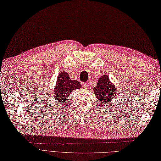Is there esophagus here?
<instances>
[{"label":"esophagus","mask_w":161,"mask_h":161,"mask_svg":"<svg viewBox=\"0 0 161 161\" xmlns=\"http://www.w3.org/2000/svg\"><path fill=\"white\" fill-rule=\"evenodd\" d=\"M82 86L84 88V89H87V88L89 87V84H88L87 83H83Z\"/></svg>","instance_id":"esophagus-1"}]
</instances>
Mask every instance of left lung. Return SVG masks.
I'll return each mask as SVG.
<instances>
[{"label":"left lung","instance_id":"left-lung-1","mask_svg":"<svg viewBox=\"0 0 161 161\" xmlns=\"http://www.w3.org/2000/svg\"><path fill=\"white\" fill-rule=\"evenodd\" d=\"M94 92L97 97V100L103 105L113 100L116 94V88L111 84L108 77L106 75L99 78L97 86L94 88Z\"/></svg>","mask_w":161,"mask_h":161}]
</instances>
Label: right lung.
I'll use <instances>...</instances> for the list:
<instances>
[{
	"mask_svg": "<svg viewBox=\"0 0 161 161\" xmlns=\"http://www.w3.org/2000/svg\"><path fill=\"white\" fill-rule=\"evenodd\" d=\"M80 83L77 80L70 79L69 74L66 72H61L58 75L56 86L54 87V97L56 100L65 102L66 98L74 90L81 87Z\"/></svg>",
	"mask_w": 161,
	"mask_h": 161,
	"instance_id": "right-lung-1",
	"label": "right lung"
}]
</instances>
